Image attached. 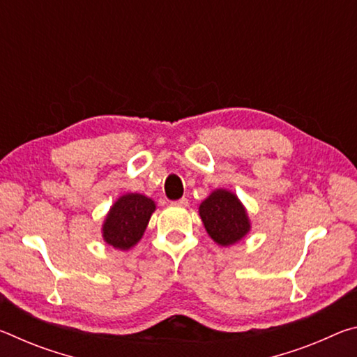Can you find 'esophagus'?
<instances>
[{"instance_id":"esophagus-1","label":"esophagus","mask_w":357,"mask_h":357,"mask_svg":"<svg viewBox=\"0 0 357 357\" xmlns=\"http://www.w3.org/2000/svg\"><path fill=\"white\" fill-rule=\"evenodd\" d=\"M187 198H179V200H176V202H172V204L173 206H179V208H185L187 206Z\"/></svg>"}]
</instances>
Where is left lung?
Here are the masks:
<instances>
[{
    "label": "left lung",
    "mask_w": 357,
    "mask_h": 357,
    "mask_svg": "<svg viewBox=\"0 0 357 357\" xmlns=\"http://www.w3.org/2000/svg\"><path fill=\"white\" fill-rule=\"evenodd\" d=\"M204 228L217 244H234L249 231L250 223L238 197L227 190H215L200 204Z\"/></svg>",
    "instance_id": "1"
}]
</instances>
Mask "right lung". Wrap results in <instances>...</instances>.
I'll return each mask as SVG.
<instances>
[{
	"label": "right lung",
	"mask_w": 357,
	"mask_h": 357,
	"mask_svg": "<svg viewBox=\"0 0 357 357\" xmlns=\"http://www.w3.org/2000/svg\"><path fill=\"white\" fill-rule=\"evenodd\" d=\"M154 209V202L140 193L121 197L105 219V243L121 250L130 249L142 239Z\"/></svg>",
	"instance_id": "1"
}]
</instances>
